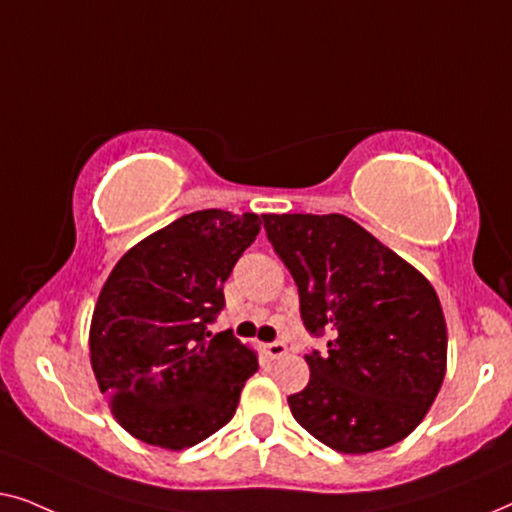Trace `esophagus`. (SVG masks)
Here are the masks:
<instances>
[{"mask_svg": "<svg viewBox=\"0 0 512 512\" xmlns=\"http://www.w3.org/2000/svg\"><path fill=\"white\" fill-rule=\"evenodd\" d=\"M263 352L268 354V359H282L286 354V345L284 342H265Z\"/></svg>", "mask_w": 512, "mask_h": 512, "instance_id": "esophagus-1", "label": "esophagus"}]
</instances>
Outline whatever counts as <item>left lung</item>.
<instances>
[{"label":"left lung","instance_id":"1","mask_svg":"<svg viewBox=\"0 0 512 512\" xmlns=\"http://www.w3.org/2000/svg\"><path fill=\"white\" fill-rule=\"evenodd\" d=\"M265 233L298 286L310 382L289 396L296 422L345 454L398 443L445 377L447 328L429 279L342 214H265Z\"/></svg>","mask_w":512,"mask_h":512}]
</instances>
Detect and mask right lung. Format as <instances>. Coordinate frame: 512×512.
<instances>
[{"label":"right lung","instance_id":"right-lung-1","mask_svg":"<svg viewBox=\"0 0 512 512\" xmlns=\"http://www.w3.org/2000/svg\"><path fill=\"white\" fill-rule=\"evenodd\" d=\"M258 230V214L202 209L135 244L111 270L90 324V363L135 438L186 450L233 419L258 361L233 331L209 326Z\"/></svg>","mask_w":512,"mask_h":512}]
</instances>
